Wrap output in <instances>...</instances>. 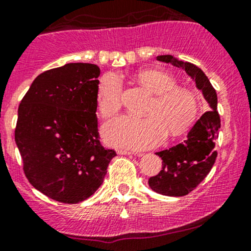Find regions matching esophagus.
I'll use <instances>...</instances> for the list:
<instances>
[{
	"mask_svg": "<svg viewBox=\"0 0 251 251\" xmlns=\"http://www.w3.org/2000/svg\"><path fill=\"white\" fill-rule=\"evenodd\" d=\"M117 153L118 154H123V155L134 154V152H131V151H128V150H117Z\"/></svg>",
	"mask_w": 251,
	"mask_h": 251,
	"instance_id": "34e87169",
	"label": "esophagus"
}]
</instances>
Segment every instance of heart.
<instances>
[{"label": "heart", "mask_w": 251, "mask_h": 251, "mask_svg": "<svg viewBox=\"0 0 251 251\" xmlns=\"http://www.w3.org/2000/svg\"><path fill=\"white\" fill-rule=\"evenodd\" d=\"M139 81L157 94L147 109V117L121 115L103 126L107 145L130 150L154 147L165 139L187 130L198 116L195 96L185 88L176 87V81L165 72L150 69L137 75ZM122 80L115 73H107L97 88V106L104 117L114 115L122 104Z\"/></svg>", "instance_id": "b5f03b06"}]
</instances>
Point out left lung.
<instances>
[{
  "instance_id": "obj_1",
  "label": "left lung",
  "mask_w": 251,
  "mask_h": 251,
  "mask_svg": "<svg viewBox=\"0 0 251 251\" xmlns=\"http://www.w3.org/2000/svg\"><path fill=\"white\" fill-rule=\"evenodd\" d=\"M157 60L184 69L209 105V111L196 121L184 141L155 153L163 160V168L157 176L148 179L151 189L155 193L166 196H184L200 184L214 165L217 158L215 140L220 129V117L217 111L218 97L208 77L195 64L179 61L171 55L157 56Z\"/></svg>"
}]
</instances>
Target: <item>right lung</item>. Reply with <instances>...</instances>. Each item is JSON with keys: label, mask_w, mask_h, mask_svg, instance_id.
Instances as JSON below:
<instances>
[{"label": "right lung", "mask_w": 251, "mask_h": 251, "mask_svg": "<svg viewBox=\"0 0 251 251\" xmlns=\"http://www.w3.org/2000/svg\"><path fill=\"white\" fill-rule=\"evenodd\" d=\"M100 69L67 63L39 74L18 109L15 142L28 182L52 200L77 203L103 183L114 150L99 142Z\"/></svg>", "instance_id": "add662e5"}]
</instances>
